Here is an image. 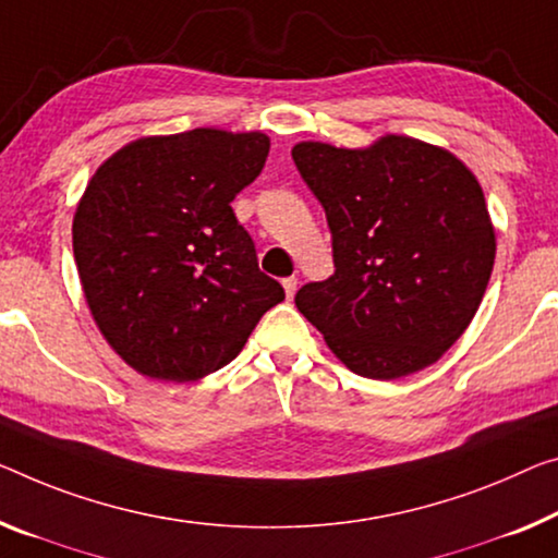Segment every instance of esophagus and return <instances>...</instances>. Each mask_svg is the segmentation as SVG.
Here are the masks:
<instances>
[{
    "label": "esophagus",
    "instance_id": "obj_1",
    "mask_svg": "<svg viewBox=\"0 0 558 558\" xmlns=\"http://www.w3.org/2000/svg\"><path fill=\"white\" fill-rule=\"evenodd\" d=\"M281 284H284V291H287V296L291 299L296 294V287H299V279L296 277H287L284 281H281Z\"/></svg>",
    "mask_w": 558,
    "mask_h": 558
}]
</instances>
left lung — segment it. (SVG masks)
<instances>
[{
  "label": "left lung",
  "mask_w": 558,
  "mask_h": 558,
  "mask_svg": "<svg viewBox=\"0 0 558 558\" xmlns=\"http://www.w3.org/2000/svg\"><path fill=\"white\" fill-rule=\"evenodd\" d=\"M299 174L327 211L333 274L294 302L351 372L401 379L439 362L494 269L484 192L461 159L387 134L366 149L302 142Z\"/></svg>",
  "instance_id": "obj_1"
}]
</instances>
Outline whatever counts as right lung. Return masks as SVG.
Wrapping results in <instances>:
<instances>
[{"mask_svg":"<svg viewBox=\"0 0 558 558\" xmlns=\"http://www.w3.org/2000/svg\"><path fill=\"white\" fill-rule=\"evenodd\" d=\"M267 154V134L202 126L142 136L89 179L72 225L84 296L109 347L149 379L227 366L284 302L231 209Z\"/></svg>","mask_w":558,"mask_h":558,"instance_id":"add662e5","label":"right lung"}]
</instances>
